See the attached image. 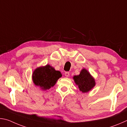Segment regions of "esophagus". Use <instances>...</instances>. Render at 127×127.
Returning <instances> with one entry per match:
<instances>
[{
    "label": "esophagus",
    "mask_w": 127,
    "mask_h": 127,
    "mask_svg": "<svg viewBox=\"0 0 127 127\" xmlns=\"http://www.w3.org/2000/svg\"><path fill=\"white\" fill-rule=\"evenodd\" d=\"M69 75H70V73L68 72H65V76H66V77H68L69 76Z\"/></svg>",
    "instance_id": "1"
}]
</instances>
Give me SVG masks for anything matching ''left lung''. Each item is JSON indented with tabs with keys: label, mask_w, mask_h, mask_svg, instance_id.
Segmentation results:
<instances>
[{
	"label": "left lung",
	"mask_w": 127,
	"mask_h": 127,
	"mask_svg": "<svg viewBox=\"0 0 127 127\" xmlns=\"http://www.w3.org/2000/svg\"><path fill=\"white\" fill-rule=\"evenodd\" d=\"M74 80L80 90L83 93L90 91L95 85L94 79L93 78L87 70L83 69L80 75L74 76Z\"/></svg>",
	"instance_id": "left-lung-1"
}]
</instances>
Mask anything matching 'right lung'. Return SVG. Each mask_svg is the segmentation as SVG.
<instances>
[{"label":"right lung","mask_w":127,"mask_h":127,"mask_svg":"<svg viewBox=\"0 0 127 127\" xmlns=\"http://www.w3.org/2000/svg\"><path fill=\"white\" fill-rule=\"evenodd\" d=\"M61 76V72L47 65L36 68L33 73L32 79L35 85L45 90L54 86Z\"/></svg>","instance_id":"1"}]
</instances>
